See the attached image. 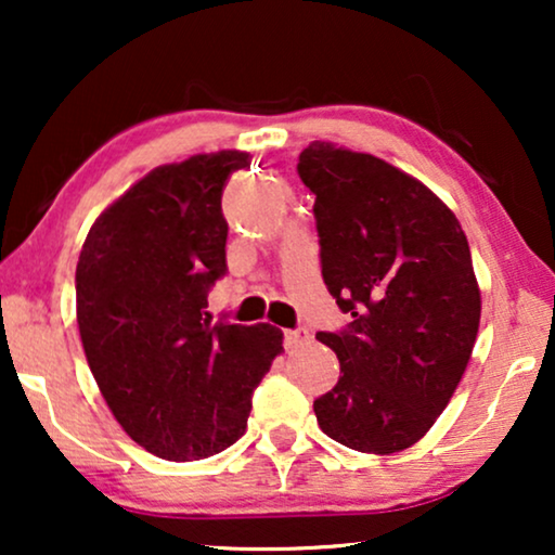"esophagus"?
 Segmentation results:
<instances>
[{
	"label": "esophagus",
	"instance_id": "obj_1",
	"mask_svg": "<svg viewBox=\"0 0 555 555\" xmlns=\"http://www.w3.org/2000/svg\"><path fill=\"white\" fill-rule=\"evenodd\" d=\"M283 338H285L287 351H293V348L306 344V340L310 338V333L306 328H293V331H283Z\"/></svg>",
	"mask_w": 555,
	"mask_h": 555
}]
</instances>
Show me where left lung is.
Segmentation results:
<instances>
[{"label":"left lung","mask_w":555,"mask_h":555,"mask_svg":"<svg viewBox=\"0 0 555 555\" xmlns=\"http://www.w3.org/2000/svg\"><path fill=\"white\" fill-rule=\"evenodd\" d=\"M298 173L315 194L323 283L351 323L318 333L340 363L313 401L336 442L371 454L427 435L465 374L480 287L465 232L439 196L384 158L313 141Z\"/></svg>","instance_id":"1"}]
</instances>
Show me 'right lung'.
<instances>
[{
    "instance_id": "obj_1",
    "label": "right lung",
    "mask_w": 555,
    "mask_h": 555,
    "mask_svg": "<svg viewBox=\"0 0 555 555\" xmlns=\"http://www.w3.org/2000/svg\"><path fill=\"white\" fill-rule=\"evenodd\" d=\"M245 166V151L158 166L101 211L80 249L88 366L126 435L162 460H204L237 442L283 351L270 323H211L204 310L227 272L222 192Z\"/></svg>"
}]
</instances>
